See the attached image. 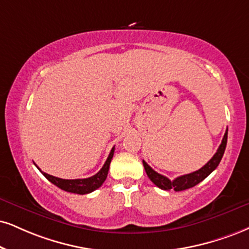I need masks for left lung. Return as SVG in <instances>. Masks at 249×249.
<instances>
[{
    "label": "left lung",
    "instance_id": "1",
    "mask_svg": "<svg viewBox=\"0 0 249 249\" xmlns=\"http://www.w3.org/2000/svg\"><path fill=\"white\" fill-rule=\"evenodd\" d=\"M226 143H228V129H226V133L224 135L222 143H220L217 152L214 153L213 157L211 158L203 167L199 168L198 171L193 172V173L178 177L177 179L172 181L168 179V178L161 176V174H159L156 171H153L144 160H143V166L145 168V172L146 174H148L149 179L151 180L156 186L159 187V188L164 190L173 189L176 190V192H180V190H185L196 186L197 183L201 182V181H203L205 178L209 176L211 172L216 170L223 158L224 151H225V148H226Z\"/></svg>",
    "mask_w": 249,
    "mask_h": 249
}]
</instances>
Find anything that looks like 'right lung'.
Returning a JSON list of instances; mask_svg holds the SVG:
<instances>
[{"mask_svg":"<svg viewBox=\"0 0 249 249\" xmlns=\"http://www.w3.org/2000/svg\"><path fill=\"white\" fill-rule=\"evenodd\" d=\"M113 155H114V146H113L112 150H110L108 158L104 164V166L101 167V170L98 172L97 174H94L93 177L87 178V179H73V180H67V179H61V178H56L53 176H50V174L45 173L40 170L44 176L47 178L48 180L51 181L53 185L56 187H59L62 190H66V192L69 193H73V194H79V195H84V194H89V193H92L93 190H96L99 188V187L103 185L104 181L106 180L107 174H108V170H109V164L112 161Z\"/></svg>","mask_w":249,"mask_h":249,"instance_id":"obj_1","label":"right lung"}]
</instances>
